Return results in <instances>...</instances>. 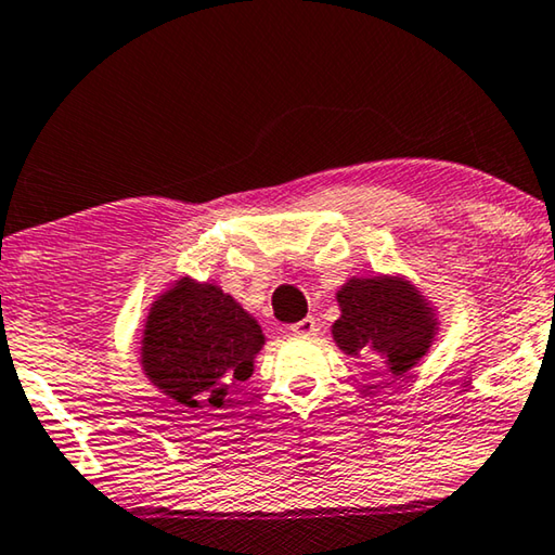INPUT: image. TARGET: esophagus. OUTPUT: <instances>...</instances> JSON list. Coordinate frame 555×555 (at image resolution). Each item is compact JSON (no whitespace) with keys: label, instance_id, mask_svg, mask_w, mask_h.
<instances>
[{"label":"esophagus","instance_id":"esophagus-1","mask_svg":"<svg viewBox=\"0 0 555 555\" xmlns=\"http://www.w3.org/2000/svg\"><path fill=\"white\" fill-rule=\"evenodd\" d=\"M289 330H293L295 337H314V335H318L320 327H318V320H314V318H305L300 322H295V325Z\"/></svg>","mask_w":555,"mask_h":555}]
</instances>
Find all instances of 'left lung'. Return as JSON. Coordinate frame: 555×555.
<instances>
[{"label": "left lung", "mask_w": 555, "mask_h": 555, "mask_svg": "<svg viewBox=\"0 0 555 555\" xmlns=\"http://www.w3.org/2000/svg\"><path fill=\"white\" fill-rule=\"evenodd\" d=\"M332 339L349 357L379 354L399 379L422 362L439 332L437 307L404 275L349 278L337 289Z\"/></svg>", "instance_id": "obj_1"}]
</instances>
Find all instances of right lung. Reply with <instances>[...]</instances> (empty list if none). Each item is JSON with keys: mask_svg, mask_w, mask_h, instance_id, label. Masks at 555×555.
I'll return each instance as SVG.
<instances>
[{"mask_svg": "<svg viewBox=\"0 0 555 555\" xmlns=\"http://www.w3.org/2000/svg\"><path fill=\"white\" fill-rule=\"evenodd\" d=\"M262 345V327L241 302L216 283L183 275L151 302L141 370L173 402L216 412L233 404V387L253 377Z\"/></svg>", "mask_w": 555, "mask_h": 555, "instance_id": "right-lung-1", "label": "right lung"}]
</instances>
